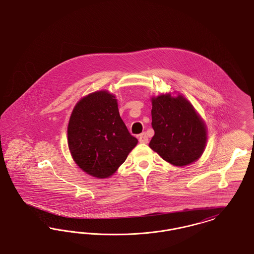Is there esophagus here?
Wrapping results in <instances>:
<instances>
[{
	"mask_svg": "<svg viewBox=\"0 0 254 254\" xmlns=\"http://www.w3.org/2000/svg\"><path fill=\"white\" fill-rule=\"evenodd\" d=\"M138 139L140 143H148V136H147L146 133H141L138 135Z\"/></svg>",
	"mask_w": 254,
	"mask_h": 254,
	"instance_id": "34e87169",
	"label": "esophagus"
}]
</instances>
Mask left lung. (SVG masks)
Here are the masks:
<instances>
[{"mask_svg": "<svg viewBox=\"0 0 254 254\" xmlns=\"http://www.w3.org/2000/svg\"><path fill=\"white\" fill-rule=\"evenodd\" d=\"M152 127L149 146L176 166L198 160L206 143V129L194 107L183 95L161 94L152 98Z\"/></svg>", "mask_w": 254, "mask_h": 254, "instance_id": "left-lung-1", "label": "left lung"}]
</instances>
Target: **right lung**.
I'll list each match as a JSON object with an SVG mask.
<instances>
[{
    "mask_svg": "<svg viewBox=\"0 0 254 254\" xmlns=\"http://www.w3.org/2000/svg\"><path fill=\"white\" fill-rule=\"evenodd\" d=\"M67 143L83 171L104 179L125 161L137 139L121 120L116 97L100 91L75 105L67 126Z\"/></svg>",
    "mask_w": 254,
    "mask_h": 254,
    "instance_id": "add662e5",
    "label": "right lung"
}]
</instances>
